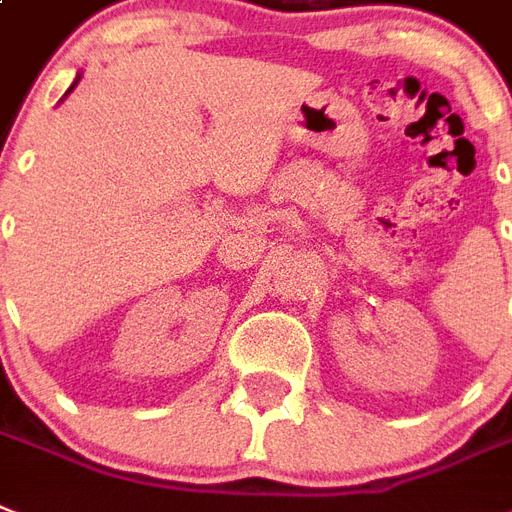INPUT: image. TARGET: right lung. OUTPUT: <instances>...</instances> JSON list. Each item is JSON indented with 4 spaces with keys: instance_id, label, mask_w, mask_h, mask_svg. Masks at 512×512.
I'll return each mask as SVG.
<instances>
[{
    "instance_id": "right-lung-1",
    "label": "right lung",
    "mask_w": 512,
    "mask_h": 512,
    "mask_svg": "<svg viewBox=\"0 0 512 512\" xmlns=\"http://www.w3.org/2000/svg\"><path fill=\"white\" fill-rule=\"evenodd\" d=\"M78 81H81V73H78V76H76V81H73V86H70V89H68V91H65V97H68L70 91L76 89V86H78ZM65 97H62V99H65ZM62 99H60V102H62Z\"/></svg>"
}]
</instances>
